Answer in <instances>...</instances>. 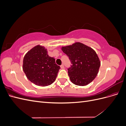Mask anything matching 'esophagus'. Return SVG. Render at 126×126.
I'll use <instances>...</instances> for the list:
<instances>
[{"instance_id":"obj_1","label":"esophagus","mask_w":126,"mask_h":126,"mask_svg":"<svg viewBox=\"0 0 126 126\" xmlns=\"http://www.w3.org/2000/svg\"><path fill=\"white\" fill-rule=\"evenodd\" d=\"M60 68H61V69H64V66H63V64H62V65L60 66Z\"/></svg>"}]
</instances>
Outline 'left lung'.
Returning a JSON list of instances; mask_svg holds the SVG:
<instances>
[{
	"mask_svg": "<svg viewBox=\"0 0 126 126\" xmlns=\"http://www.w3.org/2000/svg\"><path fill=\"white\" fill-rule=\"evenodd\" d=\"M62 50L72 64L68 73L74 84L83 86L94 80L98 73L100 62L93 48L77 42L62 47Z\"/></svg>",
	"mask_w": 126,
	"mask_h": 126,
	"instance_id": "left-lung-1",
	"label": "left lung"
}]
</instances>
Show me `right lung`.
<instances>
[{
	"label": "right lung",
	"instance_id": "1",
	"mask_svg": "<svg viewBox=\"0 0 126 126\" xmlns=\"http://www.w3.org/2000/svg\"><path fill=\"white\" fill-rule=\"evenodd\" d=\"M60 66L53 57L49 56L47 49L37 45L26 53L22 69L29 80L36 85H50L56 79Z\"/></svg>",
	"mask_w": 126,
	"mask_h": 126
}]
</instances>
